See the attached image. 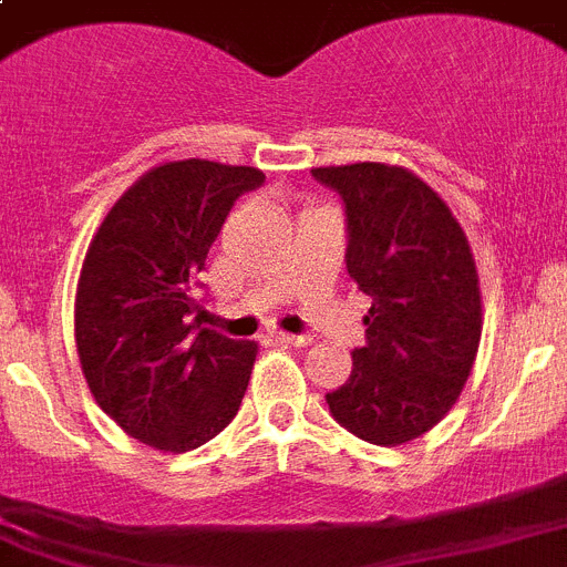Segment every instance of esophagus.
Wrapping results in <instances>:
<instances>
[{
    "mask_svg": "<svg viewBox=\"0 0 567 567\" xmlns=\"http://www.w3.org/2000/svg\"><path fill=\"white\" fill-rule=\"evenodd\" d=\"M268 339L279 341V344H293V347H308L310 344L308 336H290V333H282V330H271V333H268Z\"/></svg>",
    "mask_w": 567,
    "mask_h": 567,
    "instance_id": "1",
    "label": "esophagus"
}]
</instances>
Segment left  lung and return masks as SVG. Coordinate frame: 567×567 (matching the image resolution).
Wrapping results in <instances>:
<instances>
[{"instance_id": "1", "label": "left lung", "mask_w": 567, "mask_h": 567, "mask_svg": "<svg viewBox=\"0 0 567 567\" xmlns=\"http://www.w3.org/2000/svg\"><path fill=\"white\" fill-rule=\"evenodd\" d=\"M347 208V274L372 296L367 344L328 406L347 432L401 446L461 398L483 333L481 279L466 231L430 183L404 166H319Z\"/></svg>"}]
</instances>
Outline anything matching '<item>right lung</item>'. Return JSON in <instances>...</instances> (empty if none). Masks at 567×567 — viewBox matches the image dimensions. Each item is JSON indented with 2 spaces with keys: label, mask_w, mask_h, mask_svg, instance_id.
Segmentation results:
<instances>
[{
  "label": "right lung",
  "mask_w": 567,
  "mask_h": 567,
  "mask_svg": "<svg viewBox=\"0 0 567 567\" xmlns=\"http://www.w3.org/2000/svg\"><path fill=\"white\" fill-rule=\"evenodd\" d=\"M254 166L169 161L106 212L75 288V347L95 404L135 441L181 455L237 415L257 341L197 328L195 282Z\"/></svg>",
  "instance_id": "obj_1"
}]
</instances>
